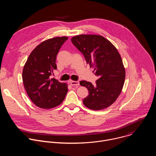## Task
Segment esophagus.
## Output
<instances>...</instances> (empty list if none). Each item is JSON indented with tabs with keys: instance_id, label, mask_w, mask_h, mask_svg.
Listing matches in <instances>:
<instances>
[{
	"instance_id": "1",
	"label": "esophagus",
	"mask_w": 156,
	"mask_h": 156,
	"mask_svg": "<svg viewBox=\"0 0 156 156\" xmlns=\"http://www.w3.org/2000/svg\"><path fill=\"white\" fill-rule=\"evenodd\" d=\"M70 84L72 86H79L80 82L78 81H70Z\"/></svg>"
}]
</instances>
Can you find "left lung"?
Instances as JSON below:
<instances>
[{
  "instance_id": "8db88e82",
  "label": "left lung",
  "mask_w": 156,
  "mask_h": 156,
  "mask_svg": "<svg viewBox=\"0 0 156 156\" xmlns=\"http://www.w3.org/2000/svg\"><path fill=\"white\" fill-rule=\"evenodd\" d=\"M71 41L99 77L95 84L84 80L80 82L89 91L83 101L84 105L94 110L109 107L120 94L125 78V69L117 49L100 35L80 34Z\"/></svg>"
}]
</instances>
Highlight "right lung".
Returning <instances> with one entry per match:
<instances>
[{
  "instance_id": "add662e5",
  "label": "right lung",
  "mask_w": 156,
  "mask_h": 156,
  "mask_svg": "<svg viewBox=\"0 0 156 156\" xmlns=\"http://www.w3.org/2000/svg\"><path fill=\"white\" fill-rule=\"evenodd\" d=\"M68 37H55L39 44L31 52L22 73L23 85L31 101L42 108L60 105L68 92V86L51 76L57 69V55Z\"/></svg>"
}]
</instances>
